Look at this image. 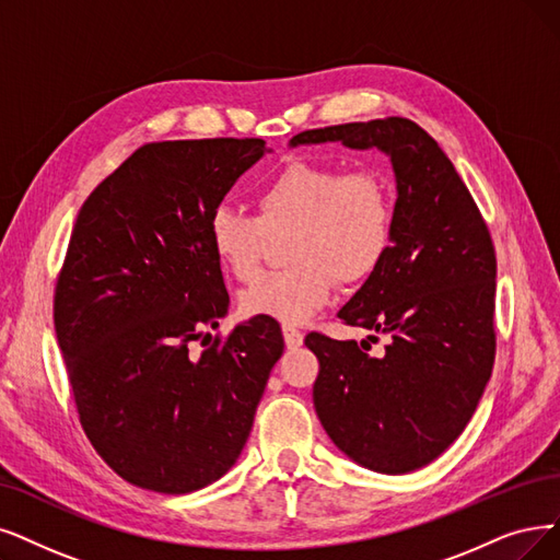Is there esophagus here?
I'll return each mask as SVG.
<instances>
[{"mask_svg":"<svg viewBox=\"0 0 560 560\" xmlns=\"http://www.w3.org/2000/svg\"><path fill=\"white\" fill-rule=\"evenodd\" d=\"M282 335H284L287 349H299L303 345V332L292 326H282Z\"/></svg>","mask_w":560,"mask_h":560,"instance_id":"1","label":"esophagus"}]
</instances>
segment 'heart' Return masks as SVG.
<instances>
[{"mask_svg": "<svg viewBox=\"0 0 560 560\" xmlns=\"http://www.w3.org/2000/svg\"><path fill=\"white\" fill-rule=\"evenodd\" d=\"M257 215L218 207L209 245L236 280H250L271 236L292 232L287 271L264 273L241 292L248 317L303 324L335 289L361 282L382 264L393 238V202L386 182L368 170L345 172L326 163H292L259 188Z\"/></svg>", "mask_w": 560, "mask_h": 560, "instance_id": "obj_1", "label": "heart"}]
</instances>
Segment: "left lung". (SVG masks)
I'll return each instance as SVG.
<instances>
[{"mask_svg": "<svg viewBox=\"0 0 560 560\" xmlns=\"http://www.w3.org/2000/svg\"><path fill=\"white\" fill-rule=\"evenodd\" d=\"M326 142L378 149L393 165L388 253L338 312L390 342L374 358L365 340L310 332L305 345L319 358L312 399L349 459L376 474H409L464 432L494 368V245L455 165L418 124L328 126L299 132L289 147Z\"/></svg>", "mask_w": 560, "mask_h": 560, "instance_id": "obj_1", "label": "left lung"}]
</instances>
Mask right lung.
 <instances>
[{
	"mask_svg": "<svg viewBox=\"0 0 560 560\" xmlns=\"http://www.w3.org/2000/svg\"><path fill=\"white\" fill-rule=\"evenodd\" d=\"M264 140L138 149L86 197L55 292V332L82 428L126 482L188 494L225 476L250 436L280 328L248 319L199 355L230 294L209 220ZM205 345V342H202Z\"/></svg>",
	"mask_w": 560,
	"mask_h": 560,
	"instance_id": "obj_1",
	"label": "right lung"
}]
</instances>
